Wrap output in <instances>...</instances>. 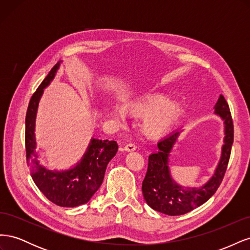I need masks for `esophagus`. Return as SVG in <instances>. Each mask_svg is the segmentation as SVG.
Instances as JSON below:
<instances>
[{
    "label": "esophagus",
    "mask_w": 250,
    "mask_h": 250,
    "mask_svg": "<svg viewBox=\"0 0 250 250\" xmlns=\"http://www.w3.org/2000/svg\"><path fill=\"white\" fill-rule=\"evenodd\" d=\"M124 149L126 151H128V152H131V151H134L135 149H137V145H135L134 143H129V144H127V145H125Z\"/></svg>",
    "instance_id": "esophagus-1"
}]
</instances>
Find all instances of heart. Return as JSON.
Listing matches in <instances>:
<instances>
[{
	"instance_id": "obj_1",
	"label": "heart",
	"mask_w": 250,
	"mask_h": 250,
	"mask_svg": "<svg viewBox=\"0 0 250 250\" xmlns=\"http://www.w3.org/2000/svg\"><path fill=\"white\" fill-rule=\"evenodd\" d=\"M130 110L138 115H148L144 120L143 128L150 135H160L167 132L180 117V105L168 101L163 95L149 96L134 102Z\"/></svg>"
}]
</instances>
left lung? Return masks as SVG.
I'll list each match as a JSON object with an SVG mask.
<instances>
[{
	"mask_svg": "<svg viewBox=\"0 0 250 250\" xmlns=\"http://www.w3.org/2000/svg\"><path fill=\"white\" fill-rule=\"evenodd\" d=\"M215 112L224 121L225 137L220 162L213 177L199 188H188L186 190L171 178L168 157L180 133L179 131L173 132L158 142V150L149 155L148 169L143 180L142 191L150 208L169 216L184 215L200 207L216 193L228 169L233 143L232 118L229 103L222 95L215 105Z\"/></svg>",
	"mask_w": 250,
	"mask_h": 250,
	"instance_id": "8db88e82",
	"label": "left lung"
}]
</instances>
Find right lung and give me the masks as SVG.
I'll list each match as a JSON object with an SVG mask.
<instances>
[{"label": "right lung", "mask_w": 250, "mask_h": 250, "mask_svg": "<svg viewBox=\"0 0 250 250\" xmlns=\"http://www.w3.org/2000/svg\"><path fill=\"white\" fill-rule=\"evenodd\" d=\"M58 67L59 62L53 66L30 99L26 113V158L31 177L41 192L56 206L75 208L88 202L100 188L107 164L117 153L118 144L115 141L93 139L81 162L67 171L53 172L39 164L34 137L37 105L43 88L54 78Z\"/></svg>", "instance_id": "obj_1"}]
</instances>
